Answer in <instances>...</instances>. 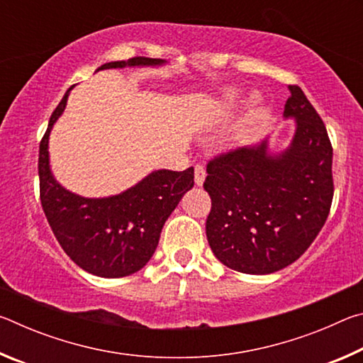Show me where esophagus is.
Wrapping results in <instances>:
<instances>
[{
  "label": "esophagus",
  "mask_w": 363,
  "mask_h": 363,
  "mask_svg": "<svg viewBox=\"0 0 363 363\" xmlns=\"http://www.w3.org/2000/svg\"><path fill=\"white\" fill-rule=\"evenodd\" d=\"M205 177H206V173H205V168L201 167V164H196L195 167V186H203V182H205Z\"/></svg>",
  "instance_id": "obj_1"
}]
</instances>
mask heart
<instances>
[{
  "instance_id": "heart-1",
  "label": "heart",
  "mask_w": 363,
  "mask_h": 363,
  "mask_svg": "<svg viewBox=\"0 0 363 363\" xmlns=\"http://www.w3.org/2000/svg\"><path fill=\"white\" fill-rule=\"evenodd\" d=\"M243 101V96H242V91L237 89V88H227L224 89L223 93L219 94L218 97V110L220 113H229L230 110H233L235 107H238ZM257 107H259V101L255 99L251 101V110L250 113L247 115V118L243 120V123L240 125V133H243L245 130H247V126L250 125L251 121H253V118L257 113Z\"/></svg>"
}]
</instances>
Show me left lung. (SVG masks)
<instances>
[{
  "mask_svg": "<svg viewBox=\"0 0 363 363\" xmlns=\"http://www.w3.org/2000/svg\"><path fill=\"white\" fill-rule=\"evenodd\" d=\"M284 120L294 133L284 150L270 136L208 163L213 206L206 237L214 256L242 274L290 266L315 240L333 200V149L320 116L299 86H288Z\"/></svg>",
  "mask_w": 363,
  "mask_h": 363,
  "instance_id": "8db88e82",
  "label": "left lung"
}]
</instances>
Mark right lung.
Returning <instances> with one entry per match:
<instances>
[{"instance_id": "obj_1", "label": "right lung", "mask_w": 363, "mask_h": 363, "mask_svg": "<svg viewBox=\"0 0 363 363\" xmlns=\"http://www.w3.org/2000/svg\"><path fill=\"white\" fill-rule=\"evenodd\" d=\"M167 60L134 57L99 70L163 67ZM72 88L54 110L40 144L38 174L43 211L60 247L86 272L120 279L143 269L155 253L160 233L184 194L194 187V168L155 169L138 184L108 196H82L60 184L51 169L49 136L62 116Z\"/></svg>"}]
</instances>
